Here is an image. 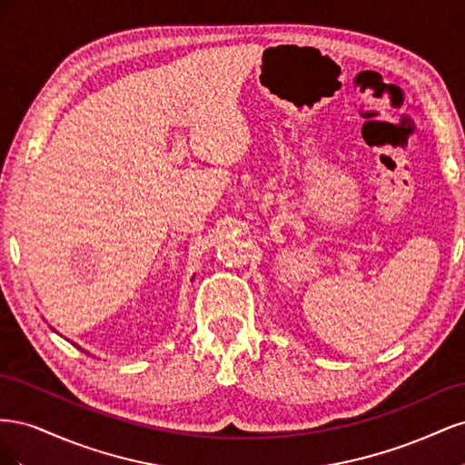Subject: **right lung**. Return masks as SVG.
I'll return each mask as SVG.
<instances>
[{
  "label": "right lung",
  "mask_w": 465,
  "mask_h": 465,
  "mask_svg": "<svg viewBox=\"0 0 465 465\" xmlns=\"http://www.w3.org/2000/svg\"><path fill=\"white\" fill-rule=\"evenodd\" d=\"M74 345H75V343H74Z\"/></svg>",
  "instance_id": "1"
}]
</instances>
